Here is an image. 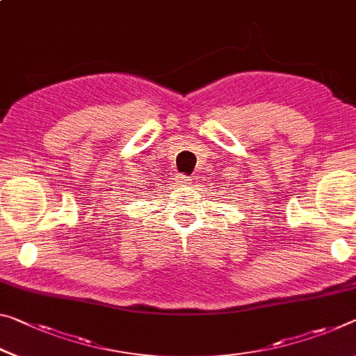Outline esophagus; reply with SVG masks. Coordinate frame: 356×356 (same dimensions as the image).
<instances>
[{"instance_id": "esophagus-1", "label": "esophagus", "mask_w": 356, "mask_h": 356, "mask_svg": "<svg viewBox=\"0 0 356 356\" xmlns=\"http://www.w3.org/2000/svg\"><path fill=\"white\" fill-rule=\"evenodd\" d=\"M176 180H177V184H180V185H188V184H191V179L187 177V176H182V174H179V176L176 177Z\"/></svg>"}]
</instances>
